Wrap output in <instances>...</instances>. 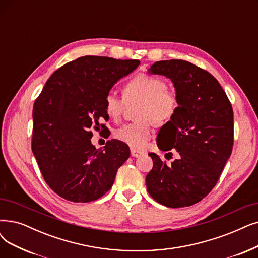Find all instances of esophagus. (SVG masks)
<instances>
[{"instance_id":"1","label":"esophagus","mask_w":258,"mask_h":258,"mask_svg":"<svg viewBox=\"0 0 258 258\" xmlns=\"http://www.w3.org/2000/svg\"><path fill=\"white\" fill-rule=\"evenodd\" d=\"M130 150H131V156L135 157V158H138V157L142 156V154L144 153L142 150H138L136 148H131Z\"/></svg>"}]
</instances>
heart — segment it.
Returning a JSON list of instances; mask_svg holds the SVG:
<instances>
[{
	"label": "heart",
	"instance_id": "1",
	"mask_svg": "<svg viewBox=\"0 0 258 258\" xmlns=\"http://www.w3.org/2000/svg\"><path fill=\"white\" fill-rule=\"evenodd\" d=\"M166 81L160 77L137 74L128 79L122 88V98L110 92L105 97V110L113 119L120 118L126 104L140 102L139 121L127 123L115 131V138L132 148H143L152 133V121L164 125L179 108V99L167 89Z\"/></svg>",
	"mask_w": 258,
	"mask_h": 258
}]
</instances>
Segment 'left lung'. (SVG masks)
I'll return each mask as SVG.
<instances>
[{
    "mask_svg": "<svg viewBox=\"0 0 258 258\" xmlns=\"http://www.w3.org/2000/svg\"><path fill=\"white\" fill-rule=\"evenodd\" d=\"M148 72L172 81L179 108L157 138L158 147L162 151L174 149L178 159L167 165L158 154H148L153 167L146 176L147 190L167 208L190 207L215 187L231 156L232 105L218 80L188 61H157Z\"/></svg>",
    "mask_w": 258,
    "mask_h": 258,
    "instance_id": "obj_1",
    "label": "left lung"
}]
</instances>
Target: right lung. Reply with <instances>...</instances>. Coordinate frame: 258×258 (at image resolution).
I'll use <instances>...</instances> for the list:
<instances>
[{
  "instance_id": "add662e5",
  "label": "right lung",
  "mask_w": 258,
  "mask_h": 258,
  "mask_svg": "<svg viewBox=\"0 0 258 258\" xmlns=\"http://www.w3.org/2000/svg\"><path fill=\"white\" fill-rule=\"evenodd\" d=\"M140 64L136 59L85 56L54 72L33 109L32 149L41 173L58 196L72 202H91L113 185L130 149L117 140L105 149L92 145L91 128L109 118L105 97L121 77Z\"/></svg>"
}]
</instances>
